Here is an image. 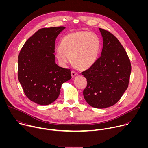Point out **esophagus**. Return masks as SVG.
I'll return each mask as SVG.
<instances>
[{"mask_svg": "<svg viewBox=\"0 0 148 148\" xmlns=\"http://www.w3.org/2000/svg\"><path fill=\"white\" fill-rule=\"evenodd\" d=\"M77 74H77V72H75V71H71V76H72L73 78L75 77Z\"/></svg>", "mask_w": 148, "mask_h": 148, "instance_id": "esophagus-1", "label": "esophagus"}]
</instances>
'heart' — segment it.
I'll use <instances>...</instances> for the list:
<instances>
[{"label":"heart","instance_id":"b5f03b06","mask_svg":"<svg viewBox=\"0 0 148 148\" xmlns=\"http://www.w3.org/2000/svg\"><path fill=\"white\" fill-rule=\"evenodd\" d=\"M101 48L98 37L94 33L78 31L62 38L56 56L62 65L70 62L80 70L90 68L97 61Z\"/></svg>","mask_w":148,"mask_h":148}]
</instances>
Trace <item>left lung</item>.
Here are the masks:
<instances>
[{
	"instance_id": "obj_1",
	"label": "left lung",
	"mask_w": 148,
	"mask_h": 148,
	"mask_svg": "<svg viewBox=\"0 0 148 148\" xmlns=\"http://www.w3.org/2000/svg\"><path fill=\"white\" fill-rule=\"evenodd\" d=\"M99 30L103 39L101 56L81 74L87 81L84 98L91 107L102 109L115 105L127 89L131 65L119 40L108 31Z\"/></svg>"
}]
</instances>
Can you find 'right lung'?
Segmentation results:
<instances>
[{
	"mask_svg": "<svg viewBox=\"0 0 148 148\" xmlns=\"http://www.w3.org/2000/svg\"><path fill=\"white\" fill-rule=\"evenodd\" d=\"M65 27L43 28L25 43L18 57V78L26 97L41 105L58 97L62 84L71 78V70L55 62V41Z\"/></svg>",
	"mask_w": 148,
	"mask_h": 148,
	"instance_id": "right-lung-1",
	"label": "right lung"
}]
</instances>
